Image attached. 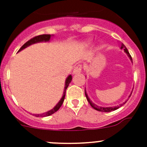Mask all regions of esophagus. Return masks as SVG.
I'll use <instances>...</instances> for the list:
<instances>
[{
  "instance_id": "1",
  "label": "esophagus",
  "mask_w": 147,
  "mask_h": 147,
  "mask_svg": "<svg viewBox=\"0 0 147 147\" xmlns=\"http://www.w3.org/2000/svg\"><path fill=\"white\" fill-rule=\"evenodd\" d=\"M82 66L81 65H78L74 68V70H73V73L74 74H76V73H80V72H82Z\"/></svg>"
}]
</instances>
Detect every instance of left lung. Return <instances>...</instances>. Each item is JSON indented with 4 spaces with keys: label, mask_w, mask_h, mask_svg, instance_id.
Here are the masks:
<instances>
[{
    "label": "left lung",
    "mask_w": 147,
    "mask_h": 147,
    "mask_svg": "<svg viewBox=\"0 0 147 147\" xmlns=\"http://www.w3.org/2000/svg\"><path fill=\"white\" fill-rule=\"evenodd\" d=\"M121 49H124V52H125L127 54V55L129 56V57L130 58V60H131V62H132V58H131V55H130L129 53L128 50H127V48L126 47V46L124 45V44H121ZM84 93H85V96L86 97H87V101L89 102V103L90 104V105H91L92 107L93 108H94V109H96V110L97 111H100V112H112V111H115L116 110V109H117L118 108H119L120 107H121V105H124V104L126 103V101L125 102H124L123 104H121V105H120L119 106H116V107H100V106H97V105H96L95 104L93 103L91 101V100H90V98L88 97V96H87V93H86V90H84ZM130 96H131V94H130ZM130 96L129 97H130Z\"/></svg>",
    "instance_id": "left-lung-1"
}]
</instances>
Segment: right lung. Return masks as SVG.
I'll return each mask as SVG.
<instances>
[{"mask_svg": "<svg viewBox=\"0 0 147 147\" xmlns=\"http://www.w3.org/2000/svg\"><path fill=\"white\" fill-rule=\"evenodd\" d=\"M51 36H52L51 35H46V34H44V35H38V36L34 37V38H31L30 40H28V42H26L24 45L22 46V47L20 48V50H18V52L21 51L22 50H23V49H25L26 47H28V46L32 45V44H35V43H37V42H47V41H49L50 40V37ZM72 76H71V75H69V76L67 77V78L66 79V80H65V90H64V92H63V97H62L61 100L59 101L58 103L56 105V106L53 109H52L51 110L48 111V112H45V113H42V114H40V115H35V116L38 117H44L50 116V115L54 114L55 112H56L59 109H60V107H61L62 105H63V102H64L65 92H66L67 88V87L69 86V84L71 82V81H72Z\"/></svg>", "mask_w": 147, "mask_h": 147, "instance_id": "add662e5", "label": "right lung"}]
</instances>
